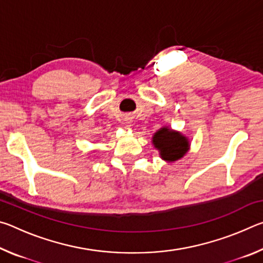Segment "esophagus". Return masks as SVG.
<instances>
[{
  "label": "esophagus",
  "mask_w": 263,
  "mask_h": 263,
  "mask_svg": "<svg viewBox=\"0 0 263 263\" xmlns=\"http://www.w3.org/2000/svg\"><path fill=\"white\" fill-rule=\"evenodd\" d=\"M125 122H126V124H131L132 123V119L131 118H126Z\"/></svg>",
  "instance_id": "34e87169"
}]
</instances>
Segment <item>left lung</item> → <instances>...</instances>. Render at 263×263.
I'll use <instances>...</instances> for the list:
<instances>
[{
    "instance_id": "left-lung-1",
    "label": "left lung",
    "mask_w": 263,
    "mask_h": 263,
    "mask_svg": "<svg viewBox=\"0 0 263 263\" xmlns=\"http://www.w3.org/2000/svg\"><path fill=\"white\" fill-rule=\"evenodd\" d=\"M152 142L154 147L159 151L160 157L167 162H174L184 157L190 146L188 138L166 126L154 133Z\"/></svg>"
}]
</instances>
